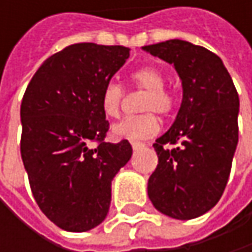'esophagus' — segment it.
Segmentation results:
<instances>
[{"label": "esophagus", "instance_id": "1", "mask_svg": "<svg viewBox=\"0 0 252 252\" xmlns=\"http://www.w3.org/2000/svg\"><path fill=\"white\" fill-rule=\"evenodd\" d=\"M131 146H132V149H134V150H140V149H143L146 144H144V143H140V141H132V143H131Z\"/></svg>", "mask_w": 252, "mask_h": 252}]
</instances>
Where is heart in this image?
<instances>
[{
    "instance_id": "obj_1",
    "label": "heart",
    "mask_w": 252,
    "mask_h": 252,
    "mask_svg": "<svg viewBox=\"0 0 252 252\" xmlns=\"http://www.w3.org/2000/svg\"><path fill=\"white\" fill-rule=\"evenodd\" d=\"M131 84L137 90H144L140 109L144 112L137 117H128L112 126V135L126 140H144L159 132L160 123L156 114L169 115L176 108V96L165 87V74L155 65H146L131 73ZM126 89L111 80L105 84L100 94V108L108 118L121 115Z\"/></svg>"
}]
</instances>
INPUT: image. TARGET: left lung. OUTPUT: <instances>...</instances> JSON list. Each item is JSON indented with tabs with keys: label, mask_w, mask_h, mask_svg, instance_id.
I'll return each mask as SVG.
<instances>
[{
	"label": "left lung",
	"mask_w": 252,
	"mask_h": 252,
	"mask_svg": "<svg viewBox=\"0 0 252 252\" xmlns=\"http://www.w3.org/2000/svg\"><path fill=\"white\" fill-rule=\"evenodd\" d=\"M144 49L174 64L184 90L174 126L153 144L159 163L147 192L163 215L194 219L225 191L238 144L239 96L222 60L203 46L172 39Z\"/></svg>",
	"instance_id": "8db88e82"
}]
</instances>
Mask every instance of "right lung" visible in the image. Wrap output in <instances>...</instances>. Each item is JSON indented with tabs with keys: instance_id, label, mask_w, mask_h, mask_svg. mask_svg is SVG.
I'll return each instance as SVG.
<instances>
[{
	"instance_id": "right-lung-1",
	"label": "right lung",
	"mask_w": 252,
	"mask_h": 252,
	"mask_svg": "<svg viewBox=\"0 0 252 252\" xmlns=\"http://www.w3.org/2000/svg\"><path fill=\"white\" fill-rule=\"evenodd\" d=\"M129 48L74 43L51 55L22 100L20 152L32 194L43 215L68 232L105 219L111 182L129 160L128 140L106 143L100 94L126 64Z\"/></svg>"
}]
</instances>
